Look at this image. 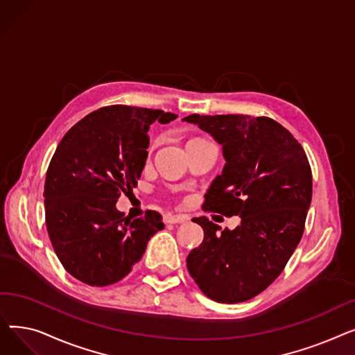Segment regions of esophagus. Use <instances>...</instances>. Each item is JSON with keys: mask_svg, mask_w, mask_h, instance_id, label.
<instances>
[{"mask_svg": "<svg viewBox=\"0 0 355 355\" xmlns=\"http://www.w3.org/2000/svg\"><path fill=\"white\" fill-rule=\"evenodd\" d=\"M187 220H189L187 216L171 214V213L165 214V217H164V221L166 223V225H181V223H185Z\"/></svg>", "mask_w": 355, "mask_h": 355, "instance_id": "esophagus-1", "label": "esophagus"}]
</instances>
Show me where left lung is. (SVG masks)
<instances>
[{
  "instance_id": "8db88e82",
  "label": "left lung",
  "mask_w": 355,
  "mask_h": 355,
  "mask_svg": "<svg viewBox=\"0 0 355 355\" xmlns=\"http://www.w3.org/2000/svg\"><path fill=\"white\" fill-rule=\"evenodd\" d=\"M184 121L221 144L226 159L202 209L241 217L234 230L221 233L207 217L193 218L204 239L187 269L210 300L249 301L282 273L301 241L312 198L309 161L289 130L268 116L194 114Z\"/></svg>"
}]
</instances>
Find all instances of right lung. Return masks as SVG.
<instances>
[{"mask_svg":"<svg viewBox=\"0 0 355 355\" xmlns=\"http://www.w3.org/2000/svg\"><path fill=\"white\" fill-rule=\"evenodd\" d=\"M175 118L159 109L105 106L71 126L58 145L44 182L46 226L63 268L80 282L116 284L164 229L158 211L130 220L116 201L141 177L149 125Z\"/></svg>","mask_w":355,"mask_h":355,"instance_id":"obj_1","label":"right lung"}]
</instances>
